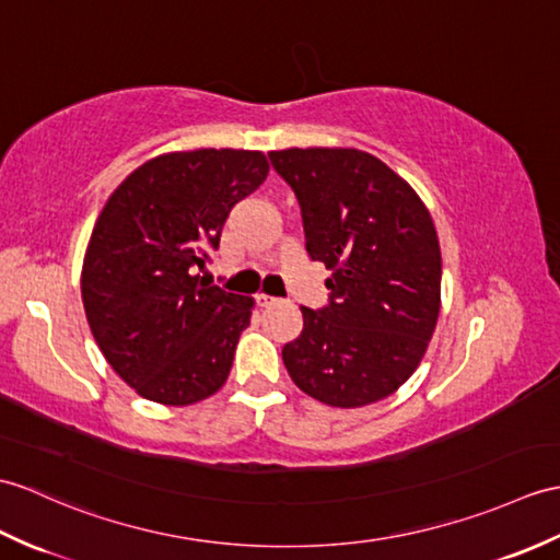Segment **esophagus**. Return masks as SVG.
<instances>
[{"instance_id":"34e87169","label":"esophagus","mask_w":560,"mask_h":560,"mask_svg":"<svg viewBox=\"0 0 560 560\" xmlns=\"http://www.w3.org/2000/svg\"><path fill=\"white\" fill-rule=\"evenodd\" d=\"M257 305L259 307H269V305H275V303H279V298H271V295H265V293H257Z\"/></svg>"}]
</instances>
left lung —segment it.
I'll return each instance as SVG.
<instances>
[{"instance_id": "8db88e82", "label": "left lung", "mask_w": 560, "mask_h": 560, "mask_svg": "<svg viewBox=\"0 0 560 560\" xmlns=\"http://www.w3.org/2000/svg\"><path fill=\"white\" fill-rule=\"evenodd\" d=\"M301 207L310 259L334 269L329 303L301 307L281 355L298 388L334 408L392 396L418 370L441 295L427 207L384 162L353 148L269 152Z\"/></svg>"}]
</instances>
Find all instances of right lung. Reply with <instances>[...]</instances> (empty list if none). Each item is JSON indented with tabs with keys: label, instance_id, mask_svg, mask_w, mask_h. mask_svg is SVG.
Instances as JSON below:
<instances>
[{
	"label": "right lung",
	"instance_id": "obj_1",
	"mask_svg": "<svg viewBox=\"0 0 560 560\" xmlns=\"http://www.w3.org/2000/svg\"><path fill=\"white\" fill-rule=\"evenodd\" d=\"M269 174L262 152L160 154L112 192L83 262V305L100 350L136 392L190 406L224 386L253 298L200 279L233 205Z\"/></svg>",
	"mask_w": 560,
	"mask_h": 560
}]
</instances>
